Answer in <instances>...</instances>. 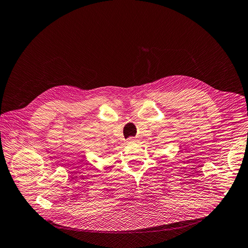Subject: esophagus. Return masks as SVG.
I'll return each mask as SVG.
<instances>
[{"instance_id": "34e87169", "label": "esophagus", "mask_w": 248, "mask_h": 248, "mask_svg": "<svg viewBox=\"0 0 248 248\" xmlns=\"http://www.w3.org/2000/svg\"><path fill=\"white\" fill-rule=\"evenodd\" d=\"M135 141V139H133V138H129L127 140H126V142H128V143H131V142H134Z\"/></svg>"}]
</instances>
